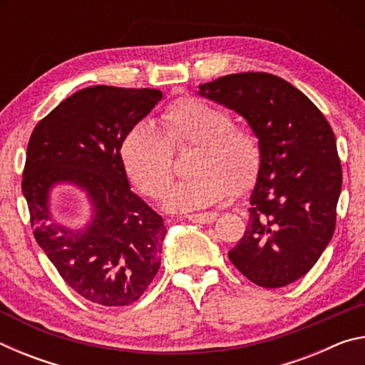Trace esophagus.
Returning a JSON list of instances; mask_svg holds the SVG:
<instances>
[{
    "label": "esophagus",
    "mask_w": 365,
    "mask_h": 365,
    "mask_svg": "<svg viewBox=\"0 0 365 365\" xmlns=\"http://www.w3.org/2000/svg\"><path fill=\"white\" fill-rule=\"evenodd\" d=\"M217 217H219L217 212H201V214L187 215V219L190 222H196V224H212Z\"/></svg>",
    "instance_id": "1"
}]
</instances>
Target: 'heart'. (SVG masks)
Returning a JSON list of instances; mask_svg holds the SVG:
<instances>
[{
    "label": "heart",
    "instance_id": "b5f03b06",
    "mask_svg": "<svg viewBox=\"0 0 365 365\" xmlns=\"http://www.w3.org/2000/svg\"><path fill=\"white\" fill-rule=\"evenodd\" d=\"M195 146L190 158L193 177L165 191L163 205L172 212H190L220 201L232 187L243 193L261 169L262 151L251 128L232 122L230 113L200 98L185 96L160 115V130L138 122L120 143L127 175L141 193L159 197L172 177L175 150Z\"/></svg>",
    "mask_w": 365,
    "mask_h": 365
}]
</instances>
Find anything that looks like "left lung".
<instances>
[{"mask_svg":"<svg viewBox=\"0 0 365 365\" xmlns=\"http://www.w3.org/2000/svg\"><path fill=\"white\" fill-rule=\"evenodd\" d=\"M197 95L242 115L261 143L248 227L228 257L259 287L299 280L335 232L343 175L330 123L304 93L265 72L230 73Z\"/></svg>","mask_w":365,"mask_h":365,"instance_id":"1","label":"left lung"}]
</instances>
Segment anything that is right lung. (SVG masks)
<instances>
[{"instance_id":"add662e5","label":"right lung","mask_w":365,"mask_h":365,"mask_svg":"<svg viewBox=\"0 0 365 365\" xmlns=\"http://www.w3.org/2000/svg\"><path fill=\"white\" fill-rule=\"evenodd\" d=\"M163 100L151 88L88 86L54 108L29 140L22 193L36 243L73 292L95 304L128 306L160 267L163 217L135 195L120 159L125 133ZM59 184L77 186L91 205L83 227L51 212Z\"/></svg>"}]
</instances>
